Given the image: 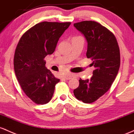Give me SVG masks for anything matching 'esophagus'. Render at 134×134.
Masks as SVG:
<instances>
[{
	"instance_id": "34e87169",
	"label": "esophagus",
	"mask_w": 134,
	"mask_h": 134,
	"mask_svg": "<svg viewBox=\"0 0 134 134\" xmlns=\"http://www.w3.org/2000/svg\"><path fill=\"white\" fill-rule=\"evenodd\" d=\"M74 77H75V75L73 74V73H69V74H67L64 76V78L66 80H70Z\"/></svg>"
}]
</instances>
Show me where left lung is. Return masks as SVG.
I'll use <instances>...</instances> for the list:
<instances>
[{"label":"left lung","mask_w":134,"mask_h":134,"mask_svg":"<svg viewBox=\"0 0 134 134\" xmlns=\"http://www.w3.org/2000/svg\"><path fill=\"white\" fill-rule=\"evenodd\" d=\"M73 25L86 39V55L95 68L91 79L79 80L73 93L78 100L92 103L103 96L115 80L120 65V49L113 34L98 23L84 21Z\"/></svg>","instance_id":"8db88e82"}]
</instances>
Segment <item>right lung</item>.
Returning a JSON list of instances; mask_svg holds the SVG:
<instances>
[{"mask_svg":"<svg viewBox=\"0 0 134 134\" xmlns=\"http://www.w3.org/2000/svg\"><path fill=\"white\" fill-rule=\"evenodd\" d=\"M70 25V22L39 23L23 35L18 43L15 74L25 94L37 104L50 101L59 82L46 67L43 59L54 52L59 38Z\"/></svg>","mask_w":134,"mask_h":134,"instance_id":"obj_1","label":"right lung"}]
</instances>
